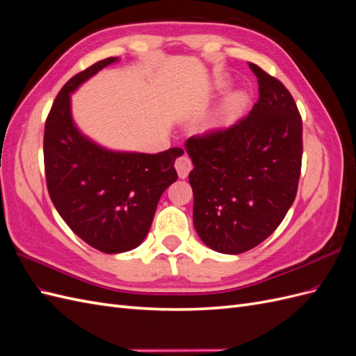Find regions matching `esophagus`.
Returning a JSON list of instances; mask_svg holds the SVG:
<instances>
[{
  "label": "esophagus",
  "instance_id": "obj_1",
  "mask_svg": "<svg viewBox=\"0 0 356 356\" xmlns=\"http://www.w3.org/2000/svg\"><path fill=\"white\" fill-rule=\"evenodd\" d=\"M193 168V163H191V159L188 156H181L177 159L175 161V169L178 172L179 178H186L188 175V172L191 170Z\"/></svg>",
  "mask_w": 356,
  "mask_h": 356
}]
</instances>
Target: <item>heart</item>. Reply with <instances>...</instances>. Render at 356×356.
Segmentation results:
<instances>
[{"mask_svg":"<svg viewBox=\"0 0 356 356\" xmlns=\"http://www.w3.org/2000/svg\"><path fill=\"white\" fill-rule=\"evenodd\" d=\"M218 90H225L229 88V80L220 79L215 83ZM248 105V96L243 92H236L230 96L225 98L222 105L218 108V111L212 115L209 120V127L211 129H221L232 124L236 118H238L242 111L245 110V106Z\"/></svg>","mask_w":356,"mask_h":356,"instance_id":"obj_1","label":"heart"}]
</instances>
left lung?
<instances>
[{"label": "left lung", "mask_w": 356, "mask_h": 356, "mask_svg": "<svg viewBox=\"0 0 356 356\" xmlns=\"http://www.w3.org/2000/svg\"><path fill=\"white\" fill-rule=\"evenodd\" d=\"M258 101L225 129L187 139L193 161V222L222 254H241L267 239L293 204L303 156V123L285 86L255 63Z\"/></svg>", "instance_id": "1"}]
</instances>
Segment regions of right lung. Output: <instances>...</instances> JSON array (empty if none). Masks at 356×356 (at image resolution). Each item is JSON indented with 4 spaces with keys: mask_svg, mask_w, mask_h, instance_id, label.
Returning <instances> with one entry per match:
<instances>
[{
    "mask_svg": "<svg viewBox=\"0 0 356 356\" xmlns=\"http://www.w3.org/2000/svg\"><path fill=\"white\" fill-rule=\"evenodd\" d=\"M117 58L75 74L58 93L44 126V170L49 196L68 227L105 254L131 251L152 227L163 191L178 179L174 168L184 149L157 154L110 152L75 127L70 95Z\"/></svg>",
    "mask_w": 356,
    "mask_h": 356,
    "instance_id": "right-lung-1",
    "label": "right lung"
}]
</instances>
